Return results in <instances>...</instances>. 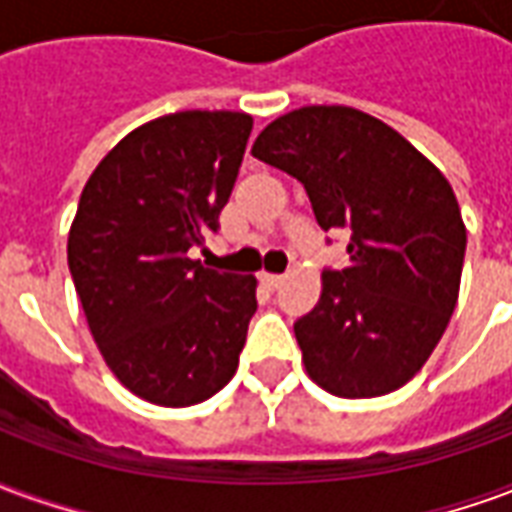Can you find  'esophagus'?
Instances as JSON below:
<instances>
[{
    "mask_svg": "<svg viewBox=\"0 0 512 512\" xmlns=\"http://www.w3.org/2000/svg\"><path fill=\"white\" fill-rule=\"evenodd\" d=\"M260 282H263L268 290H277L279 285H282V277H279V274H260Z\"/></svg>",
    "mask_w": 512,
    "mask_h": 512,
    "instance_id": "esophagus-1",
    "label": "esophagus"
}]
</instances>
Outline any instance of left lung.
Segmentation results:
<instances>
[{
	"label": "left lung",
	"instance_id": "left-lung-1",
	"mask_svg": "<svg viewBox=\"0 0 512 512\" xmlns=\"http://www.w3.org/2000/svg\"><path fill=\"white\" fill-rule=\"evenodd\" d=\"M252 156L304 183L323 230H345L348 266L323 271L296 321L304 370L337 397H381L417 376L461 290L466 224L450 180L384 120L301 106L257 134Z\"/></svg>",
	"mask_w": 512,
	"mask_h": 512
}]
</instances>
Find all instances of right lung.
Wrapping results in <instances>:
<instances>
[{
	"label": "right lung",
	"instance_id": "1",
	"mask_svg": "<svg viewBox=\"0 0 512 512\" xmlns=\"http://www.w3.org/2000/svg\"><path fill=\"white\" fill-rule=\"evenodd\" d=\"M252 134L246 112H175L134 128L84 183L68 268L106 367L128 392L194 406L235 376L257 279L191 260L219 227Z\"/></svg>",
	"mask_w": 512,
	"mask_h": 512
}]
</instances>
